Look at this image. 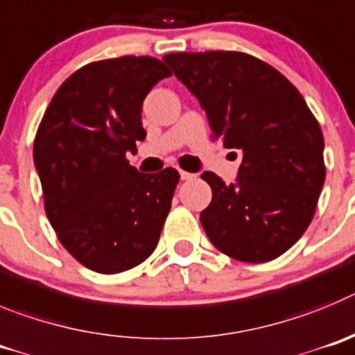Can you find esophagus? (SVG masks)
<instances>
[{
    "instance_id": "esophagus-1",
    "label": "esophagus",
    "mask_w": 355,
    "mask_h": 355,
    "mask_svg": "<svg viewBox=\"0 0 355 355\" xmlns=\"http://www.w3.org/2000/svg\"><path fill=\"white\" fill-rule=\"evenodd\" d=\"M194 177H196V175H194V173H189V171L180 170V178H182V180H191V178H194Z\"/></svg>"
}]
</instances>
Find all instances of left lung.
I'll list each match as a JSON object with an SVG mask.
<instances>
[{
	"instance_id": "obj_1",
	"label": "left lung",
	"mask_w": 355,
	"mask_h": 355,
	"mask_svg": "<svg viewBox=\"0 0 355 355\" xmlns=\"http://www.w3.org/2000/svg\"><path fill=\"white\" fill-rule=\"evenodd\" d=\"M162 60L196 95L212 139L242 157L235 184L212 171L201 175L212 187V201L200 214L207 237L248 263L281 257L309 226L324 187L317 118L285 76L251 54L171 53Z\"/></svg>"
}]
</instances>
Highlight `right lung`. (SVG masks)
Instances as JSON below:
<instances>
[{
    "instance_id": "obj_1",
    "label": "right lung",
    "mask_w": 355,
    "mask_h": 355,
    "mask_svg": "<svg viewBox=\"0 0 355 355\" xmlns=\"http://www.w3.org/2000/svg\"><path fill=\"white\" fill-rule=\"evenodd\" d=\"M170 69L152 56L88 63L54 94L33 143L44 209L63 248L101 274L154 253L180 175L127 161L146 136L141 106Z\"/></svg>"
}]
</instances>
